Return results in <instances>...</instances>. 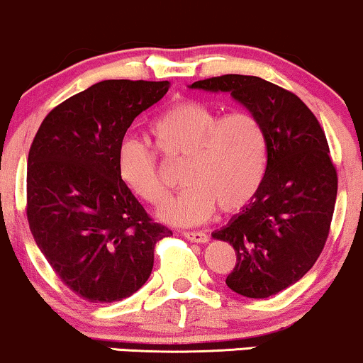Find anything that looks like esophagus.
<instances>
[{"instance_id": "34e87169", "label": "esophagus", "mask_w": 363, "mask_h": 363, "mask_svg": "<svg viewBox=\"0 0 363 363\" xmlns=\"http://www.w3.org/2000/svg\"><path fill=\"white\" fill-rule=\"evenodd\" d=\"M182 236H184L186 240H189L193 242H206V241H208V234L203 233V230H184V233H182Z\"/></svg>"}]
</instances>
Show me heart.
Listing matches in <instances>:
<instances>
[{"label":"heart","mask_w":363,"mask_h":363,"mask_svg":"<svg viewBox=\"0 0 363 363\" xmlns=\"http://www.w3.org/2000/svg\"><path fill=\"white\" fill-rule=\"evenodd\" d=\"M155 150L167 162H182L181 179L188 188L174 198L162 217L179 225L206 220L215 206L224 213L245 208L260 189L267 169V134L250 111L222 115L196 99L175 103L150 127ZM123 184L155 206L169 198L157 153L125 139L117 151Z\"/></svg>","instance_id":"1"}]
</instances>
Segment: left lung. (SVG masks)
<instances>
[{
    "mask_svg": "<svg viewBox=\"0 0 363 363\" xmlns=\"http://www.w3.org/2000/svg\"><path fill=\"white\" fill-rule=\"evenodd\" d=\"M222 91L260 118L267 134V169L253 200L215 240L236 252L225 279L246 298H269L312 269L328 241L337 172L324 129L291 91L255 75L227 74L191 84Z\"/></svg>",
    "mask_w": 363,
    "mask_h": 363,
    "instance_id": "left-lung-1",
    "label": "left lung"
}]
</instances>
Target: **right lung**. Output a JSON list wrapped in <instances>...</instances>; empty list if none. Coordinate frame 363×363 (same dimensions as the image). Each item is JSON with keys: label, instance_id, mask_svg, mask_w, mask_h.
Instances as JSON below:
<instances>
[{"label": "right lung", "instance_id": "1", "mask_svg": "<svg viewBox=\"0 0 363 363\" xmlns=\"http://www.w3.org/2000/svg\"><path fill=\"white\" fill-rule=\"evenodd\" d=\"M169 81H103L55 106L27 158V220L63 284L91 303L130 296L148 281L155 245L172 230L123 184L117 151Z\"/></svg>", "mask_w": 363, "mask_h": 363}]
</instances>
